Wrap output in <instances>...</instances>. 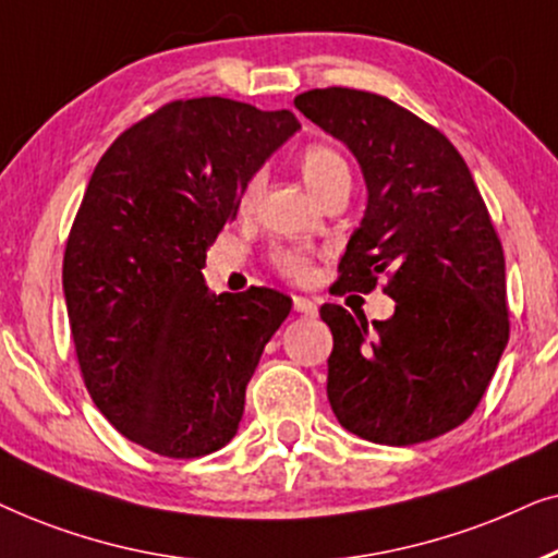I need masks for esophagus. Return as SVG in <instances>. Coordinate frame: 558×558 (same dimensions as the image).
<instances>
[{"label":"esophagus","instance_id":"34e87169","mask_svg":"<svg viewBox=\"0 0 558 558\" xmlns=\"http://www.w3.org/2000/svg\"><path fill=\"white\" fill-rule=\"evenodd\" d=\"M293 308L299 311V314H303V316H316L318 314L316 303L308 301V299H303V295H293Z\"/></svg>","mask_w":558,"mask_h":558}]
</instances>
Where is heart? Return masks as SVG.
<instances>
[{
	"label": "heart",
	"instance_id": "obj_1",
	"mask_svg": "<svg viewBox=\"0 0 558 558\" xmlns=\"http://www.w3.org/2000/svg\"><path fill=\"white\" fill-rule=\"evenodd\" d=\"M299 162L308 189L314 191L318 198H324L326 193L339 189V185L352 183V168H349L347 158L337 150V147L326 143L308 145L306 150L301 153ZM259 189H263V173H255L247 181V185H244L242 204L247 206L255 202ZM267 259H270L272 270H278L288 280H295V283H303V280H308L311 272H314V259H311L308 252H303L299 247H272L267 252Z\"/></svg>",
	"mask_w": 558,
	"mask_h": 558
}]
</instances>
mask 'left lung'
I'll return each instance as SVG.
<instances>
[{"label":"left lung","instance_id":"obj_1","mask_svg":"<svg viewBox=\"0 0 558 558\" xmlns=\"http://www.w3.org/2000/svg\"><path fill=\"white\" fill-rule=\"evenodd\" d=\"M360 160L367 211L337 286L396 301L367 324L324 303L331 411L362 439L411 447L462 426L510 337L505 255L466 162L447 135L380 94L311 88L293 99Z\"/></svg>","mask_w":558,"mask_h":558}]
</instances>
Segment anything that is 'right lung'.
I'll list each match as a JSON object with an SVG mask.
<instances>
[{"label":"right lung","mask_w":558,"mask_h":558,"mask_svg":"<svg viewBox=\"0 0 558 558\" xmlns=\"http://www.w3.org/2000/svg\"><path fill=\"white\" fill-rule=\"evenodd\" d=\"M293 111L198 96L162 104L96 162L63 255L81 377L130 441L196 459L232 441L259 354L291 314L272 288L209 295L206 247Z\"/></svg>","instance_id":"add662e5"}]
</instances>
